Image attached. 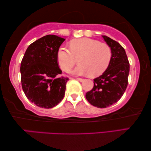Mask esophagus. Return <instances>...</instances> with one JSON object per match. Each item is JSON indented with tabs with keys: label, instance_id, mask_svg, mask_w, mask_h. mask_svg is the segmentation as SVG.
<instances>
[{
	"label": "esophagus",
	"instance_id": "obj_1",
	"mask_svg": "<svg viewBox=\"0 0 151 151\" xmlns=\"http://www.w3.org/2000/svg\"><path fill=\"white\" fill-rule=\"evenodd\" d=\"M76 80L80 81V82H82V81H84V79H82V78H76Z\"/></svg>",
	"mask_w": 151,
	"mask_h": 151
}]
</instances>
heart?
<instances>
[{"instance_id": "heart-1", "label": "heart", "mask_w": 151, "mask_h": 151, "mask_svg": "<svg viewBox=\"0 0 151 151\" xmlns=\"http://www.w3.org/2000/svg\"><path fill=\"white\" fill-rule=\"evenodd\" d=\"M70 49L60 47L57 52V59L60 68L70 71L79 59V65L73 73L78 75H102L107 70L112 60V52L108 44L90 38L75 39L70 42Z\"/></svg>"}]
</instances>
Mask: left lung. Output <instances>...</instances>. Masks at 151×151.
<instances>
[{
  "label": "left lung",
  "instance_id": "1",
  "mask_svg": "<svg viewBox=\"0 0 151 151\" xmlns=\"http://www.w3.org/2000/svg\"><path fill=\"white\" fill-rule=\"evenodd\" d=\"M112 52V60L107 70L93 79V87L86 94L91 104L104 108L114 104L124 94L128 83L130 64L126 51L117 41L102 35Z\"/></svg>",
  "mask_w": 151,
  "mask_h": 151
}]
</instances>
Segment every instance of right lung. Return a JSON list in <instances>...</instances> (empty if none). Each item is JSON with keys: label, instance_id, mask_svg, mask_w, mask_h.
Returning a JSON list of instances; mask_svg holds the SVG:
<instances>
[{"label": "right lung", "instance_id": "right-lung-1", "mask_svg": "<svg viewBox=\"0 0 151 151\" xmlns=\"http://www.w3.org/2000/svg\"><path fill=\"white\" fill-rule=\"evenodd\" d=\"M65 39L47 35L28 47L21 63V81L26 97L36 106L51 108L58 104L65 95L69 78L58 76L57 52Z\"/></svg>", "mask_w": 151, "mask_h": 151}]
</instances>
